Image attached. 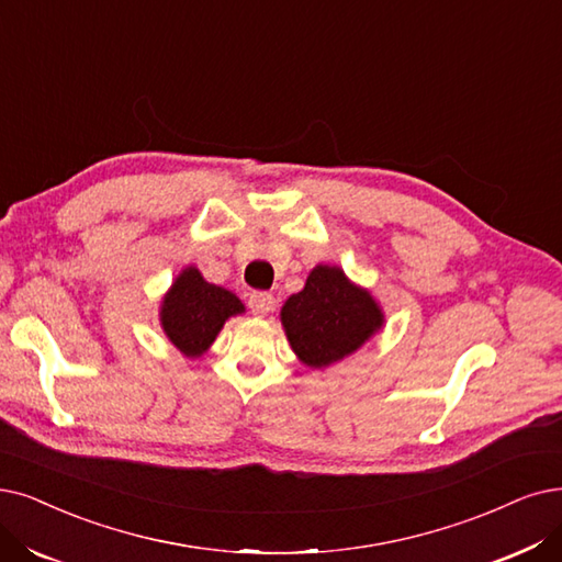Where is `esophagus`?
Returning a JSON list of instances; mask_svg holds the SVG:
<instances>
[{"instance_id":"1","label":"esophagus","mask_w":562,"mask_h":562,"mask_svg":"<svg viewBox=\"0 0 562 562\" xmlns=\"http://www.w3.org/2000/svg\"><path fill=\"white\" fill-rule=\"evenodd\" d=\"M277 306V300L272 293H251L249 295V308L256 313V316H267L272 313Z\"/></svg>"}]
</instances>
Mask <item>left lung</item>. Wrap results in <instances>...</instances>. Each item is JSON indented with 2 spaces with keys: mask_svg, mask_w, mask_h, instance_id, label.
<instances>
[{
  "mask_svg": "<svg viewBox=\"0 0 562 562\" xmlns=\"http://www.w3.org/2000/svg\"><path fill=\"white\" fill-rule=\"evenodd\" d=\"M281 323L302 362L321 369L362 346L383 325V313L339 267L318 265L283 304Z\"/></svg>",
  "mask_w": 562,
  "mask_h": 562,
  "instance_id": "left-lung-1",
  "label": "left lung"
}]
</instances>
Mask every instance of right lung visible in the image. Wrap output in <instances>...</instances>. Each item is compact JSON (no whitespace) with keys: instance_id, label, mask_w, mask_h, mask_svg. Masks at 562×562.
Returning a JSON list of instances; mask_svg holds the SVG:
<instances>
[{"instance_id":"add662e5","label":"right lung","mask_w":562,"mask_h":562,"mask_svg":"<svg viewBox=\"0 0 562 562\" xmlns=\"http://www.w3.org/2000/svg\"><path fill=\"white\" fill-rule=\"evenodd\" d=\"M241 311L244 304L231 290L207 283L195 267H189L177 277L164 300L161 325L179 350L187 357H198L216 339L223 323Z\"/></svg>"}]
</instances>
